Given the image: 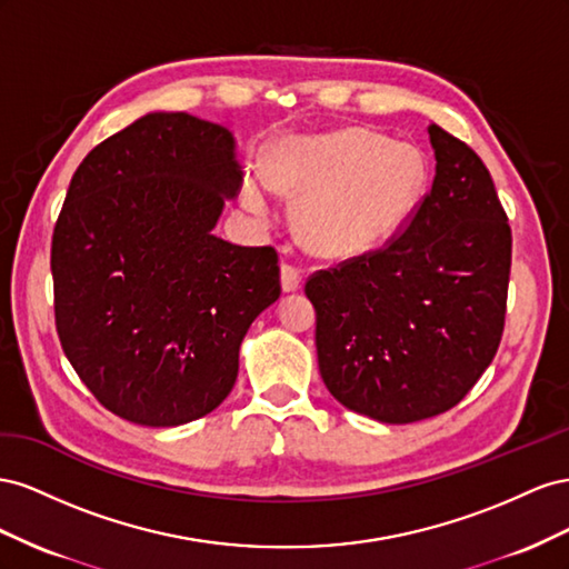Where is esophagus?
I'll return each instance as SVG.
<instances>
[{
  "label": "esophagus",
  "instance_id": "esophagus-1",
  "mask_svg": "<svg viewBox=\"0 0 569 569\" xmlns=\"http://www.w3.org/2000/svg\"><path fill=\"white\" fill-rule=\"evenodd\" d=\"M302 286V271L293 264H283L281 267V288L283 293H293V290H298Z\"/></svg>",
  "mask_w": 569,
  "mask_h": 569
}]
</instances>
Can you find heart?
I'll return each instance as SVG.
<instances>
[{"instance_id": "b5f03b06", "label": "heart", "mask_w": 569, "mask_h": 569, "mask_svg": "<svg viewBox=\"0 0 569 569\" xmlns=\"http://www.w3.org/2000/svg\"><path fill=\"white\" fill-rule=\"evenodd\" d=\"M269 183L250 176L242 204L269 217L271 189L302 198V242L327 259H355L379 250L408 221L427 183V167L408 142L365 128L288 136L269 152Z\"/></svg>"}]
</instances>
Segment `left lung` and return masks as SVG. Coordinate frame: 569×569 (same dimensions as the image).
I'll return each mask as SVG.
<instances>
[{"instance_id":"1","label":"left lung","mask_w":569,"mask_h":569,"mask_svg":"<svg viewBox=\"0 0 569 569\" xmlns=\"http://www.w3.org/2000/svg\"><path fill=\"white\" fill-rule=\"evenodd\" d=\"M431 190L383 250L317 271V357L329 393L383 425L441 415L496 357L512 236L489 169L429 126Z\"/></svg>"}]
</instances>
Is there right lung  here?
Instances as JSON below:
<instances>
[{
    "label": "right lung",
    "instance_id": "right-lung-1",
    "mask_svg": "<svg viewBox=\"0 0 569 569\" xmlns=\"http://www.w3.org/2000/svg\"><path fill=\"white\" fill-rule=\"evenodd\" d=\"M240 186L233 133L186 111L144 113L76 169L52 238L57 331L121 419L178 427L219 408L279 300L276 250L214 236Z\"/></svg>",
    "mask_w": 569,
    "mask_h": 569
}]
</instances>
